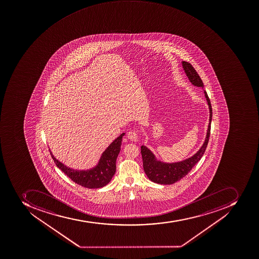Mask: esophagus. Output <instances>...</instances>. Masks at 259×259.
<instances>
[{
    "label": "esophagus",
    "instance_id": "1",
    "mask_svg": "<svg viewBox=\"0 0 259 259\" xmlns=\"http://www.w3.org/2000/svg\"><path fill=\"white\" fill-rule=\"evenodd\" d=\"M126 137H127V138H128L130 141H135V142L138 141V134H137L136 132H134V131H130V132H128L127 135H126Z\"/></svg>",
    "mask_w": 259,
    "mask_h": 259
}]
</instances>
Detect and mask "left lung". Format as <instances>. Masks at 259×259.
Returning a JSON list of instances; mask_svg holds the SVG:
<instances>
[{
  "instance_id": "1",
  "label": "left lung",
  "mask_w": 259,
  "mask_h": 259,
  "mask_svg": "<svg viewBox=\"0 0 259 259\" xmlns=\"http://www.w3.org/2000/svg\"><path fill=\"white\" fill-rule=\"evenodd\" d=\"M183 66L190 81L194 85L203 88L204 85H203V80L191 64L187 61H183ZM204 94L208 103L209 109H210V118H209L208 129H207L206 140L203 146L201 147V149L198 151V153L191 156V158L187 159L181 162L165 164V163L156 160L154 155L151 153L149 149H147L145 146H141L144 170L148 178L151 181H153V183L164 185L174 184L178 181L183 179L186 175H188V172L192 169L193 167L195 166L197 163L199 162V160L204 154L205 150L207 149V144H208L210 134V122L212 119V108L210 105V99L206 91H204Z\"/></svg>"
}]
</instances>
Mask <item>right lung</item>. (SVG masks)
I'll use <instances>...</instances> for the list:
<instances>
[{
    "label": "right lung",
    "instance_id": "add662e5",
    "mask_svg": "<svg viewBox=\"0 0 259 259\" xmlns=\"http://www.w3.org/2000/svg\"><path fill=\"white\" fill-rule=\"evenodd\" d=\"M123 136L124 133L121 134L110 144V146L102 155L99 164L91 170L77 171L68 168L59 160H56L52 153L51 155L54 162L56 163V166L58 167L60 170H62L75 183L87 188H101L110 183L116 170L117 156L120 152L122 138Z\"/></svg>",
    "mask_w": 259,
    "mask_h": 259
}]
</instances>
